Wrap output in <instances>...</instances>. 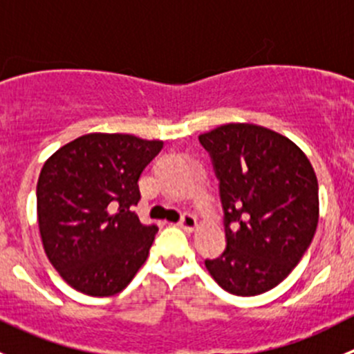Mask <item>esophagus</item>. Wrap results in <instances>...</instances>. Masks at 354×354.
Masks as SVG:
<instances>
[{"label":"esophagus","mask_w":354,"mask_h":354,"mask_svg":"<svg viewBox=\"0 0 354 354\" xmlns=\"http://www.w3.org/2000/svg\"><path fill=\"white\" fill-rule=\"evenodd\" d=\"M180 226L183 227L185 231H195L197 230V226H198V223H197V217L195 216H192V214H185L183 217H181V221H180Z\"/></svg>","instance_id":"1"}]
</instances>
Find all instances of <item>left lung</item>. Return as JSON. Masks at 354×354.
<instances>
[{"instance_id": "1", "label": "left lung", "mask_w": 354, "mask_h": 354, "mask_svg": "<svg viewBox=\"0 0 354 354\" xmlns=\"http://www.w3.org/2000/svg\"><path fill=\"white\" fill-rule=\"evenodd\" d=\"M198 140L219 178L227 240L207 270L231 295H262L286 279L315 236V171L295 142L259 124H221Z\"/></svg>"}]
</instances>
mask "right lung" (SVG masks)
Instances as JSON below:
<instances>
[{
  "mask_svg": "<svg viewBox=\"0 0 354 354\" xmlns=\"http://www.w3.org/2000/svg\"><path fill=\"white\" fill-rule=\"evenodd\" d=\"M162 140L87 133L59 147L37 181L42 246L59 276L88 296H113L149 257L157 226L140 223L138 178Z\"/></svg>",
  "mask_w": 354,
  "mask_h": 354,
  "instance_id": "add662e5",
  "label": "right lung"
}]
</instances>
